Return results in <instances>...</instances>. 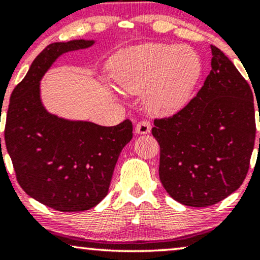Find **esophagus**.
<instances>
[{"label": "esophagus", "instance_id": "1", "mask_svg": "<svg viewBox=\"0 0 260 260\" xmlns=\"http://www.w3.org/2000/svg\"><path fill=\"white\" fill-rule=\"evenodd\" d=\"M151 129V124L148 120L139 121L136 126V132L138 134H148Z\"/></svg>", "mask_w": 260, "mask_h": 260}]
</instances>
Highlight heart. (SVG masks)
I'll return each mask as SVG.
<instances>
[{"label": "heart", "instance_id": "heart-1", "mask_svg": "<svg viewBox=\"0 0 260 260\" xmlns=\"http://www.w3.org/2000/svg\"><path fill=\"white\" fill-rule=\"evenodd\" d=\"M111 74L122 90H147L149 106L172 112L186 104L201 74L193 50L171 44H147L128 50L113 62Z\"/></svg>", "mask_w": 260, "mask_h": 260}]
</instances>
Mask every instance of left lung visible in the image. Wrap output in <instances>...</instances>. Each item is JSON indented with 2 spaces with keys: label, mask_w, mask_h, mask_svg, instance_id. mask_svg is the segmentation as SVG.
Here are the masks:
<instances>
[{
  "label": "left lung",
  "mask_w": 260,
  "mask_h": 260,
  "mask_svg": "<svg viewBox=\"0 0 260 260\" xmlns=\"http://www.w3.org/2000/svg\"><path fill=\"white\" fill-rule=\"evenodd\" d=\"M211 53L201 90L175 115L155 118L151 129L160 145L161 183L187 207H209L237 190L254 148L252 89L213 45Z\"/></svg>",
  "instance_id": "8db88e82"
}]
</instances>
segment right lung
Here are the masks:
<instances>
[{"instance_id": "add662e5", "label": "right lung", "mask_w": 260, "mask_h": 260, "mask_svg": "<svg viewBox=\"0 0 260 260\" xmlns=\"http://www.w3.org/2000/svg\"><path fill=\"white\" fill-rule=\"evenodd\" d=\"M92 44H50L12 91L6 117L5 143L18 183L31 198L63 213L88 210L105 198L121 150L133 137L129 120L112 127L70 121L41 104L40 80L56 58Z\"/></svg>"}]
</instances>
